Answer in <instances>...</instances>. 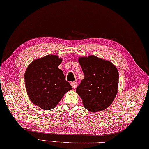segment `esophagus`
I'll use <instances>...</instances> for the list:
<instances>
[{
    "mask_svg": "<svg viewBox=\"0 0 149 149\" xmlns=\"http://www.w3.org/2000/svg\"><path fill=\"white\" fill-rule=\"evenodd\" d=\"M71 86H72L73 88H76L77 87V82H72L71 83Z\"/></svg>",
    "mask_w": 149,
    "mask_h": 149,
    "instance_id": "34e87169",
    "label": "esophagus"
}]
</instances>
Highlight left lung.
<instances>
[{"label":"left lung","mask_w":149,"mask_h":149,"mask_svg":"<svg viewBox=\"0 0 149 149\" xmlns=\"http://www.w3.org/2000/svg\"><path fill=\"white\" fill-rule=\"evenodd\" d=\"M84 78L76 88L84 108L95 113L113 102L118 91L119 73L111 62L89 55L78 58Z\"/></svg>","instance_id":"1"}]
</instances>
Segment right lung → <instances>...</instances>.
<instances>
[{"label": "right lung", "instance_id": "obj_1", "mask_svg": "<svg viewBox=\"0 0 149 149\" xmlns=\"http://www.w3.org/2000/svg\"><path fill=\"white\" fill-rule=\"evenodd\" d=\"M62 61L63 58L57 55L45 56L31 62L24 73L28 97L43 110L55 108L64 95L72 89L63 71L58 69Z\"/></svg>", "mask_w": 149, "mask_h": 149}]
</instances>
